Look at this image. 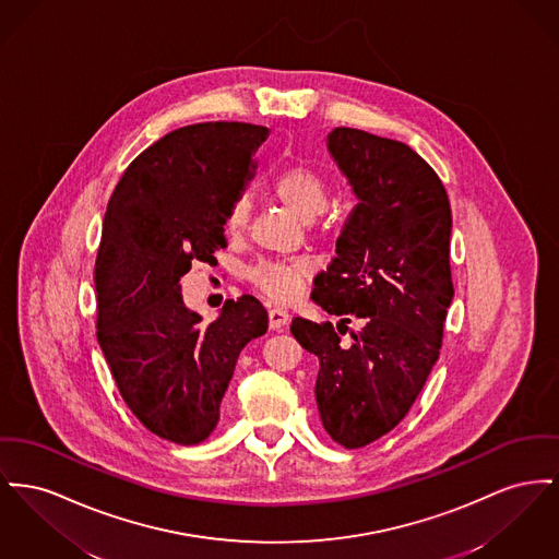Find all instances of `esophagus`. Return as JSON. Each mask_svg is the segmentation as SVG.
<instances>
[{"mask_svg": "<svg viewBox=\"0 0 559 559\" xmlns=\"http://www.w3.org/2000/svg\"><path fill=\"white\" fill-rule=\"evenodd\" d=\"M267 321H270V329H283L289 323V312L283 308H270L267 310Z\"/></svg>", "mask_w": 559, "mask_h": 559, "instance_id": "1", "label": "esophagus"}]
</instances>
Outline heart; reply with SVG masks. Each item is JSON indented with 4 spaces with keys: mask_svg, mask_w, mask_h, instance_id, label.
<instances>
[{
    "mask_svg": "<svg viewBox=\"0 0 559 559\" xmlns=\"http://www.w3.org/2000/svg\"><path fill=\"white\" fill-rule=\"evenodd\" d=\"M272 192L301 219L310 222L328 209V181L310 166L292 165L272 179ZM249 198L236 197L230 202L224 228L230 236H240L249 224ZM312 267L306 260H262L247 270V278L274 301H292L301 292Z\"/></svg>",
    "mask_w": 559,
    "mask_h": 559,
    "instance_id": "1",
    "label": "heart"
}]
</instances>
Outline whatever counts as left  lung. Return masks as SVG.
I'll return each instance as SVG.
<instances>
[{
    "label": "left lung",
    "mask_w": 559,
    "mask_h": 559,
    "mask_svg": "<svg viewBox=\"0 0 559 559\" xmlns=\"http://www.w3.org/2000/svg\"><path fill=\"white\" fill-rule=\"evenodd\" d=\"M328 147L359 200L310 296L340 321L296 317L292 333L319 359L323 427L355 450L405 418L439 359L454 297L452 211L441 179L409 145L340 127ZM353 318L359 332L347 328ZM346 330L350 343L338 340Z\"/></svg>",
    "instance_id": "1"
}]
</instances>
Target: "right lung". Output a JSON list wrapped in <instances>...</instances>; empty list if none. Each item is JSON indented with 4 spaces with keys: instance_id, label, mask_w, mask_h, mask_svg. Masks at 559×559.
Returning <instances> with one entry per match:
<instances>
[{
    "instance_id": "add662e5",
    "label": "right lung",
    "mask_w": 559,
    "mask_h": 559,
    "mask_svg": "<svg viewBox=\"0 0 559 559\" xmlns=\"http://www.w3.org/2000/svg\"><path fill=\"white\" fill-rule=\"evenodd\" d=\"M267 134L202 122L141 152L107 202L95 263L97 340L124 403L154 435L197 445L219 423L240 350L267 329L253 296L228 299L213 323L188 310L179 278L217 262L224 217L253 177Z\"/></svg>"
}]
</instances>
